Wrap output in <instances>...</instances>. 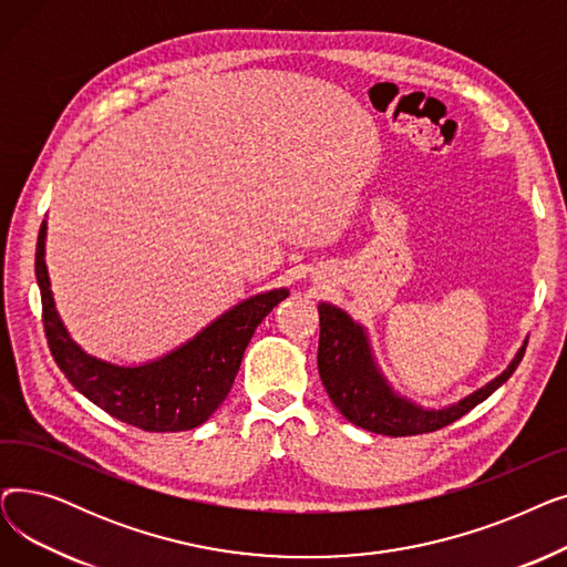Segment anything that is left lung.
<instances>
[{"label":"left lung","instance_id":"8db88e82","mask_svg":"<svg viewBox=\"0 0 567 567\" xmlns=\"http://www.w3.org/2000/svg\"><path fill=\"white\" fill-rule=\"evenodd\" d=\"M524 351L526 344L517 351L511 368L483 385L481 391L453 406L423 409L395 395L385 383L374 365L363 326L355 323L344 310L331 303H319L317 368L323 389L349 423L383 436L427 434L455 423L511 379L524 359Z\"/></svg>","mask_w":567,"mask_h":567}]
</instances>
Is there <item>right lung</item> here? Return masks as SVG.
Listing matches in <instances>:
<instances>
[{
  "instance_id": "add662e5",
  "label": "right lung",
  "mask_w": 567,
  "mask_h": 567,
  "mask_svg": "<svg viewBox=\"0 0 567 567\" xmlns=\"http://www.w3.org/2000/svg\"><path fill=\"white\" fill-rule=\"evenodd\" d=\"M45 229L43 223L37 241V280L52 359L86 400L112 419L144 432H184L212 419L231 391L255 329L289 296L287 289L257 293L154 363L137 368L112 365L82 351L54 310L43 259Z\"/></svg>"
}]
</instances>
